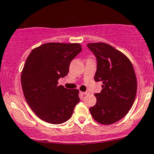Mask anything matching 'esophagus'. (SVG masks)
Returning a JSON list of instances; mask_svg holds the SVG:
<instances>
[{"label":"esophagus","mask_w":154,"mask_h":154,"mask_svg":"<svg viewBox=\"0 0 154 154\" xmlns=\"http://www.w3.org/2000/svg\"><path fill=\"white\" fill-rule=\"evenodd\" d=\"M81 93L82 94H84V95H87V94H89V92H88V91H85V92L81 91Z\"/></svg>","instance_id":"34e87169"}]
</instances>
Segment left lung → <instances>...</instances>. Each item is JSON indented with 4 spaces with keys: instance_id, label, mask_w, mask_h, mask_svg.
<instances>
[{
    "instance_id": "left-lung-1",
    "label": "left lung",
    "mask_w": 154,
    "mask_h": 154,
    "mask_svg": "<svg viewBox=\"0 0 154 154\" xmlns=\"http://www.w3.org/2000/svg\"><path fill=\"white\" fill-rule=\"evenodd\" d=\"M97 59L94 80L102 81L101 93L95 94L97 103L89 108L93 118L102 125H111L128 113L137 93V79L130 59L104 42L87 44Z\"/></svg>"
}]
</instances>
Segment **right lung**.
Returning <instances> with one entry per match:
<instances>
[{
    "mask_svg": "<svg viewBox=\"0 0 154 154\" xmlns=\"http://www.w3.org/2000/svg\"><path fill=\"white\" fill-rule=\"evenodd\" d=\"M79 43L49 42L33 49L21 71L26 102L41 120L61 124L70 118L79 103V91L58 85L69 71L70 63L81 51Z\"/></svg>",
    "mask_w": 154,
    "mask_h": 154,
    "instance_id": "obj_1",
    "label": "right lung"
}]
</instances>
